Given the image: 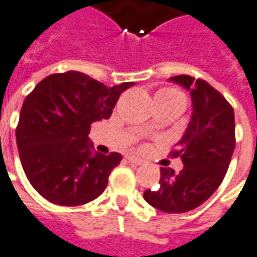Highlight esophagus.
<instances>
[{
  "label": "esophagus",
  "instance_id": "34e87169",
  "mask_svg": "<svg viewBox=\"0 0 257 257\" xmlns=\"http://www.w3.org/2000/svg\"><path fill=\"white\" fill-rule=\"evenodd\" d=\"M126 160H128V162H131V164H134V165H141V164H142V161H141L140 158H135V157H126Z\"/></svg>",
  "mask_w": 257,
  "mask_h": 257
}]
</instances>
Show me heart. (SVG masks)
Masks as SVG:
<instances>
[{"mask_svg": "<svg viewBox=\"0 0 257 257\" xmlns=\"http://www.w3.org/2000/svg\"><path fill=\"white\" fill-rule=\"evenodd\" d=\"M154 99L155 100H180V102H184V95L174 87H162L155 93ZM147 129H152V126L148 125Z\"/></svg>", "mask_w": 257, "mask_h": 257, "instance_id": "1", "label": "heart"}]
</instances>
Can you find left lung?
<instances>
[{"instance_id": "left-lung-1", "label": "left lung", "mask_w": 257, "mask_h": 257, "mask_svg": "<svg viewBox=\"0 0 257 257\" xmlns=\"http://www.w3.org/2000/svg\"><path fill=\"white\" fill-rule=\"evenodd\" d=\"M171 80L190 90L193 99L190 125L170 154L180 157L184 168L178 174L161 168L160 188L147 190L144 198L164 213H187L211 197L229 170L236 145L234 110L203 79L180 74Z\"/></svg>"}]
</instances>
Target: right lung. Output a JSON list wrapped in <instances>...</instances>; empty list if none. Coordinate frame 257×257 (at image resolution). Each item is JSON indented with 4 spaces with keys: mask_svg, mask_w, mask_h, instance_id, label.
I'll list each match as a JSON object with an SVG mask.
<instances>
[{
    "mask_svg": "<svg viewBox=\"0 0 257 257\" xmlns=\"http://www.w3.org/2000/svg\"><path fill=\"white\" fill-rule=\"evenodd\" d=\"M132 82L107 87L80 72L54 73L27 95L16 129L30 184L53 204L82 206L105 191L122 155L92 154L90 125L109 119Z\"/></svg>",
    "mask_w": 257,
    "mask_h": 257,
    "instance_id": "obj_1",
    "label": "right lung"
}]
</instances>
